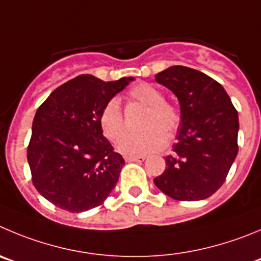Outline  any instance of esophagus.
Returning <instances> with one entry per match:
<instances>
[{
	"instance_id": "34e87169",
	"label": "esophagus",
	"mask_w": 261,
	"mask_h": 261,
	"mask_svg": "<svg viewBox=\"0 0 261 261\" xmlns=\"http://www.w3.org/2000/svg\"><path fill=\"white\" fill-rule=\"evenodd\" d=\"M125 160L126 162H143V161H145V157L144 155H136V157L130 155V157H126Z\"/></svg>"
}]
</instances>
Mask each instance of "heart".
I'll list each match as a JSON object with an SVG mask.
<instances>
[{"mask_svg": "<svg viewBox=\"0 0 261 261\" xmlns=\"http://www.w3.org/2000/svg\"><path fill=\"white\" fill-rule=\"evenodd\" d=\"M134 101L148 107L143 127L139 134L123 136L118 142V150L127 155H143L157 152L166 145L167 138H174L181 123L180 111L165 101L164 92L153 85L140 82L128 92ZM101 134L109 142H117L125 133V119L116 99H111L97 117Z\"/></svg>", "mask_w": 261, "mask_h": 261, "instance_id": "obj_1", "label": "heart"}]
</instances>
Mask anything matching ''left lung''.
<instances>
[{
  "instance_id": "left-lung-1",
  "label": "left lung",
  "mask_w": 261,
  "mask_h": 261,
  "mask_svg": "<svg viewBox=\"0 0 261 261\" xmlns=\"http://www.w3.org/2000/svg\"><path fill=\"white\" fill-rule=\"evenodd\" d=\"M155 81L176 95L181 123L166 169L153 181L177 201L213 196L225 181L238 153V112L224 87L182 65L157 73Z\"/></svg>"
}]
</instances>
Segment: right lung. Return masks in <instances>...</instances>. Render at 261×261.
<instances>
[{
  "label": "right lung",
  "instance_id": "add662e5",
  "mask_svg": "<svg viewBox=\"0 0 261 261\" xmlns=\"http://www.w3.org/2000/svg\"><path fill=\"white\" fill-rule=\"evenodd\" d=\"M133 80L81 74L54 90L36 112L27 150L32 181L57 207H97L116 187L125 160L103 136L97 117Z\"/></svg>",
  "mask_w": 261,
  "mask_h": 261
}]
</instances>
